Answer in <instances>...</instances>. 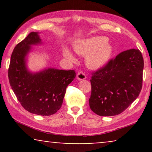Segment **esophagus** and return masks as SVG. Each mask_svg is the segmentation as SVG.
Wrapping results in <instances>:
<instances>
[{
  "instance_id": "1",
  "label": "esophagus",
  "mask_w": 152,
  "mask_h": 152,
  "mask_svg": "<svg viewBox=\"0 0 152 152\" xmlns=\"http://www.w3.org/2000/svg\"><path fill=\"white\" fill-rule=\"evenodd\" d=\"M77 77L79 80H84L86 79V75L84 72L80 71L78 72L77 75Z\"/></svg>"
}]
</instances>
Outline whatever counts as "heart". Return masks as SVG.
I'll use <instances>...</instances> for the list:
<instances>
[{
	"label": "heart",
	"mask_w": 152,
	"mask_h": 152,
	"mask_svg": "<svg viewBox=\"0 0 152 152\" xmlns=\"http://www.w3.org/2000/svg\"><path fill=\"white\" fill-rule=\"evenodd\" d=\"M75 50L80 55H86V63L92 68L102 67L108 63L113 53V47L104 37L96 36L80 40L75 43ZM64 56L73 61L75 57L67 48L64 49Z\"/></svg>",
	"instance_id": "b5f03b06"
}]
</instances>
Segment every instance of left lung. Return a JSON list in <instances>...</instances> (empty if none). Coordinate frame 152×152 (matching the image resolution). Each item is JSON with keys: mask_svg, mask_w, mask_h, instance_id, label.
Returning <instances> with one entry per match:
<instances>
[{"mask_svg": "<svg viewBox=\"0 0 152 152\" xmlns=\"http://www.w3.org/2000/svg\"><path fill=\"white\" fill-rule=\"evenodd\" d=\"M144 60L138 49L120 53L91 77V109L100 116L121 113L140 94Z\"/></svg>", "mask_w": 152, "mask_h": 152, "instance_id": "8db88e82", "label": "left lung"}]
</instances>
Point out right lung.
<instances>
[{
    "mask_svg": "<svg viewBox=\"0 0 152 152\" xmlns=\"http://www.w3.org/2000/svg\"><path fill=\"white\" fill-rule=\"evenodd\" d=\"M41 43L38 32H30L12 52L8 70L10 84L18 100L31 113L48 116L61 108L66 90L76 76L73 70L45 68L37 72L29 71L26 56L31 45Z\"/></svg>",
    "mask_w": 152,
    "mask_h": 152,
    "instance_id": "add662e5",
    "label": "right lung"
}]
</instances>
